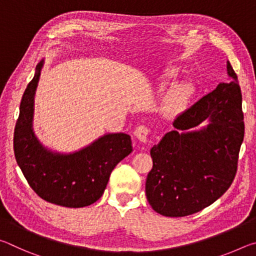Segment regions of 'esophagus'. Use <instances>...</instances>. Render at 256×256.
I'll use <instances>...</instances> for the list:
<instances>
[{"mask_svg": "<svg viewBox=\"0 0 256 256\" xmlns=\"http://www.w3.org/2000/svg\"><path fill=\"white\" fill-rule=\"evenodd\" d=\"M150 133V130L144 126V125H140V126H138L136 130H134V136H136L138 140H140L141 142H146L148 141V136Z\"/></svg>", "mask_w": 256, "mask_h": 256, "instance_id": "34e87169", "label": "esophagus"}]
</instances>
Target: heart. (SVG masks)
Instances as JSON below:
<instances>
[{"label": "heart", "instance_id": "obj_1", "mask_svg": "<svg viewBox=\"0 0 256 256\" xmlns=\"http://www.w3.org/2000/svg\"><path fill=\"white\" fill-rule=\"evenodd\" d=\"M180 76V68H170L164 73V76L168 80H175ZM194 94V86L188 81L180 82L172 89L170 100L167 102V112H180L184 110L190 102V97Z\"/></svg>", "mask_w": 256, "mask_h": 256}]
</instances>
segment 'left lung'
<instances>
[{"instance_id": "obj_1", "label": "left lung", "mask_w": 256, "mask_h": 256, "mask_svg": "<svg viewBox=\"0 0 256 256\" xmlns=\"http://www.w3.org/2000/svg\"><path fill=\"white\" fill-rule=\"evenodd\" d=\"M230 81L222 82L175 118L176 130L150 150L152 170L146 194L164 216H185L212 204L232 185L244 138L242 92L227 63ZM204 120L210 124L196 132ZM192 128V130H190Z\"/></svg>"}]
</instances>
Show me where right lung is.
<instances>
[{
    "label": "right lung",
    "mask_w": 256,
    "mask_h": 256,
    "mask_svg": "<svg viewBox=\"0 0 256 256\" xmlns=\"http://www.w3.org/2000/svg\"><path fill=\"white\" fill-rule=\"evenodd\" d=\"M44 60L36 68L20 104L14 138L16 160L38 196L66 208L92 204L105 190L116 164L132 152L131 136L108 133L72 154L45 148L34 133V100Z\"/></svg>",
    "instance_id": "right-lung-1"
}]
</instances>
